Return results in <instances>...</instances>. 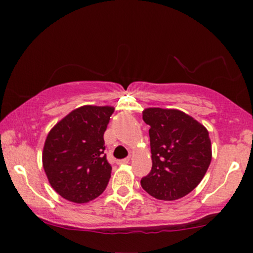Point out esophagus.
I'll return each mask as SVG.
<instances>
[{
	"label": "esophagus",
	"instance_id": "1",
	"mask_svg": "<svg viewBox=\"0 0 253 253\" xmlns=\"http://www.w3.org/2000/svg\"><path fill=\"white\" fill-rule=\"evenodd\" d=\"M129 163V158H124L120 159V161L117 162L118 165H124V164H128Z\"/></svg>",
	"mask_w": 253,
	"mask_h": 253
}]
</instances>
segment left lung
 <instances>
[{
    "instance_id": "left-lung-1",
    "label": "left lung",
    "mask_w": 253,
    "mask_h": 253,
    "mask_svg": "<svg viewBox=\"0 0 253 253\" xmlns=\"http://www.w3.org/2000/svg\"><path fill=\"white\" fill-rule=\"evenodd\" d=\"M143 120L150 126L152 169L141 187L158 200L181 199L199 185L211 164L208 130L177 109L147 108Z\"/></svg>"
}]
</instances>
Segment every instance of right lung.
I'll return each instance as SVG.
<instances>
[{"label":"right lung","mask_w":253,"mask_h":253,"mask_svg":"<svg viewBox=\"0 0 253 253\" xmlns=\"http://www.w3.org/2000/svg\"><path fill=\"white\" fill-rule=\"evenodd\" d=\"M113 112L109 106L80 107L47 134L42 167L51 187L64 199L85 203L106 189L112 167L104 153L103 134Z\"/></svg>","instance_id":"add662e5"}]
</instances>
